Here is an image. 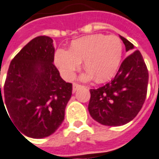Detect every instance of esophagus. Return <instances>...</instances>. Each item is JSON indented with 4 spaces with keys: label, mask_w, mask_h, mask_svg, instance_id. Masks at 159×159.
I'll use <instances>...</instances> for the list:
<instances>
[{
    "label": "esophagus",
    "mask_w": 159,
    "mask_h": 159,
    "mask_svg": "<svg viewBox=\"0 0 159 159\" xmlns=\"http://www.w3.org/2000/svg\"><path fill=\"white\" fill-rule=\"evenodd\" d=\"M81 87V86L80 85H79V84H76V83H73V92L74 93V92H76V91L79 89V88H80Z\"/></svg>",
    "instance_id": "34e87169"
}]
</instances>
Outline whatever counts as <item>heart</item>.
Listing matches in <instances>:
<instances>
[{"mask_svg":"<svg viewBox=\"0 0 159 159\" xmlns=\"http://www.w3.org/2000/svg\"><path fill=\"white\" fill-rule=\"evenodd\" d=\"M123 51V42L119 37L97 34L72 41L69 51L57 49L54 63L61 75L71 80L83 61L87 72L82 75V80L95 79L98 83H103L116 74L121 64Z\"/></svg>","mask_w":159,"mask_h":159,"instance_id":"1","label":"heart"}]
</instances>
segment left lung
Listing matches in <instances>:
<instances>
[{
	"label": "left lung",
	"mask_w": 159,
	"mask_h": 159,
	"mask_svg": "<svg viewBox=\"0 0 159 159\" xmlns=\"http://www.w3.org/2000/svg\"><path fill=\"white\" fill-rule=\"evenodd\" d=\"M125 50L132 51L133 44L120 36ZM149 74L139 50L126 57L111 81L97 89H91L88 111L101 125L119 126L136 117L144 105L147 93Z\"/></svg>",
	"instance_id": "8db88e82"
}]
</instances>
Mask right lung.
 <instances>
[{
	"label": "right lung",
	"mask_w": 159,
	"mask_h": 159,
	"mask_svg": "<svg viewBox=\"0 0 159 159\" xmlns=\"http://www.w3.org/2000/svg\"><path fill=\"white\" fill-rule=\"evenodd\" d=\"M52 41L48 36L30 40L11 61L3 96L1 92V107L6 105L12 123L34 139L50 136L60 127L72 96L73 85L53 64Z\"/></svg>",
	"instance_id": "right-lung-1"
}]
</instances>
